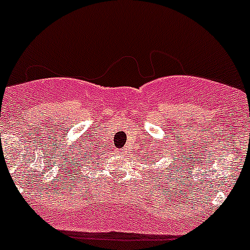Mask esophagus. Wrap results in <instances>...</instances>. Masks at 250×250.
Here are the masks:
<instances>
[{"label": "esophagus", "mask_w": 250, "mask_h": 250, "mask_svg": "<svg viewBox=\"0 0 250 250\" xmlns=\"http://www.w3.org/2000/svg\"><path fill=\"white\" fill-rule=\"evenodd\" d=\"M120 153H121V154H125V148H123V149H121V150H120Z\"/></svg>", "instance_id": "1"}]
</instances>
